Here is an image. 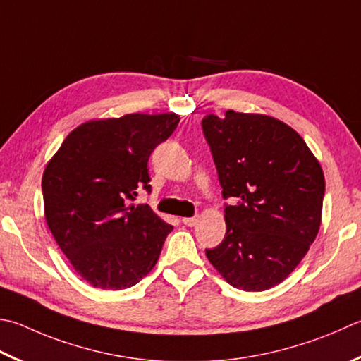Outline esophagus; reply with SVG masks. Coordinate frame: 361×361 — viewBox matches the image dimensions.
Returning <instances> with one entry per match:
<instances>
[{
  "label": "esophagus",
  "mask_w": 361,
  "mask_h": 361,
  "mask_svg": "<svg viewBox=\"0 0 361 361\" xmlns=\"http://www.w3.org/2000/svg\"><path fill=\"white\" fill-rule=\"evenodd\" d=\"M197 221H199L197 216H194V218H183V224L188 227H194L195 224H197Z\"/></svg>",
  "instance_id": "34e87169"
}]
</instances>
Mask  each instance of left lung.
Returning <instances> with one entry per match:
<instances>
[{"label":"left lung","instance_id":"obj_1","mask_svg":"<svg viewBox=\"0 0 361 361\" xmlns=\"http://www.w3.org/2000/svg\"><path fill=\"white\" fill-rule=\"evenodd\" d=\"M202 129L226 205V237L207 257L228 284L262 292L289 276L322 221L325 178L297 130L276 118L227 110Z\"/></svg>","mask_w":361,"mask_h":361}]
</instances>
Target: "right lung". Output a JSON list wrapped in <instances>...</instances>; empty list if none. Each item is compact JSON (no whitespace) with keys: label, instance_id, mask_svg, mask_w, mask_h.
Masks as SVG:
<instances>
[{"label":"right lung","instance_id":"obj_1","mask_svg":"<svg viewBox=\"0 0 361 361\" xmlns=\"http://www.w3.org/2000/svg\"><path fill=\"white\" fill-rule=\"evenodd\" d=\"M176 114L91 120L64 139L42 175L45 221L78 276L104 290L133 287L153 270L172 226L148 205V158Z\"/></svg>","mask_w":361,"mask_h":361}]
</instances>
